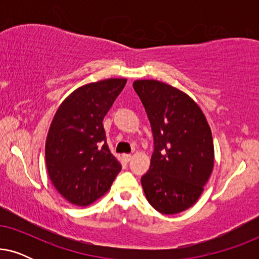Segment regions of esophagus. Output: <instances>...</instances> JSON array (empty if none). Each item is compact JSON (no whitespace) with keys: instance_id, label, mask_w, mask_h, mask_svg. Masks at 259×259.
I'll list each match as a JSON object with an SVG mask.
<instances>
[{"instance_id":"obj_1","label":"esophagus","mask_w":259,"mask_h":259,"mask_svg":"<svg viewBox=\"0 0 259 259\" xmlns=\"http://www.w3.org/2000/svg\"><path fill=\"white\" fill-rule=\"evenodd\" d=\"M122 157H123V159H125V161H127V162L131 161V159H132V155L131 154H123Z\"/></svg>"}]
</instances>
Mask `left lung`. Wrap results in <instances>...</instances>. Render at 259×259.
Segmentation results:
<instances>
[{"label":"left lung","instance_id":"obj_1","mask_svg":"<svg viewBox=\"0 0 259 259\" xmlns=\"http://www.w3.org/2000/svg\"><path fill=\"white\" fill-rule=\"evenodd\" d=\"M133 88L154 141L150 169L141 177L145 196L160 213H179L198 200L213 169L211 128L184 92L157 80H137Z\"/></svg>","mask_w":259,"mask_h":259}]
</instances>
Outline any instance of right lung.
<instances>
[{"label":"right lung","mask_w":259,"mask_h":259,"mask_svg":"<svg viewBox=\"0 0 259 259\" xmlns=\"http://www.w3.org/2000/svg\"><path fill=\"white\" fill-rule=\"evenodd\" d=\"M126 79H106L77 88L60 105L46 140L49 178L61 196L87 206L107 192L121 165L109 151L102 120Z\"/></svg>","instance_id":"add662e5"}]
</instances>
